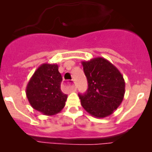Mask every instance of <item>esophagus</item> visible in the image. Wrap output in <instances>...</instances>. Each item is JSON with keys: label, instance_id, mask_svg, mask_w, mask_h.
Returning a JSON list of instances; mask_svg holds the SVG:
<instances>
[{"label": "esophagus", "instance_id": "obj_1", "mask_svg": "<svg viewBox=\"0 0 152 152\" xmlns=\"http://www.w3.org/2000/svg\"><path fill=\"white\" fill-rule=\"evenodd\" d=\"M68 84L69 85H70V87H71L72 89H76V86L74 85V81L73 80H70V82H68Z\"/></svg>", "mask_w": 152, "mask_h": 152}]
</instances>
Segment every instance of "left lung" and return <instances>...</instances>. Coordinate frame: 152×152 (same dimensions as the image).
Wrapping results in <instances>:
<instances>
[{
	"label": "left lung",
	"mask_w": 152,
	"mask_h": 152,
	"mask_svg": "<svg viewBox=\"0 0 152 152\" xmlns=\"http://www.w3.org/2000/svg\"><path fill=\"white\" fill-rule=\"evenodd\" d=\"M82 64L88 82L85 94H79L82 106L95 118L110 115L124 99V76L117 67L103 57L83 61Z\"/></svg>",
	"instance_id": "8db88e82"
}]
</instances>
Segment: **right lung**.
<instances>
[{"mask_svg":"<svg viewBox=\"0 0 152 152\" xmlns=\"http://www.w3.org/2000/svg\"><path fill=\"white\" fill-rule=\"evenodd\" d=\"M56 64H42L26 89L31 106L45 115H54L64 108L67 96L61 90L62 76Z\"/></svg>","mask_w":152,"mask_h":152,"instance_id":"obj_1","label":"right lung"}]
</instances>
